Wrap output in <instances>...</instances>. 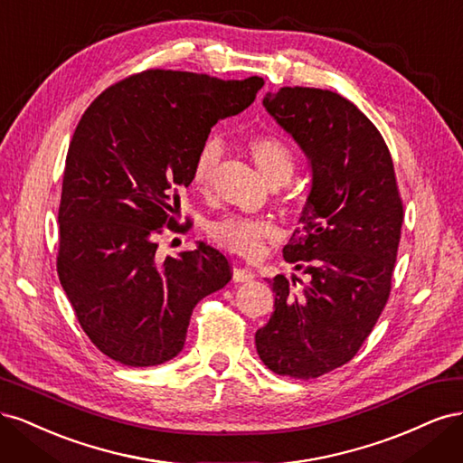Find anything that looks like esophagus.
I'll use <instances>...</instances> for the list:
<instances>
[{
  "instance_id": "1",
  "label": "esophagus",
  "mask_w": 463,
  "mask_h": 463,
  "mask_svg": "<svg viewBox=\"0 0 463 463\" xmlns=\"http://www.w3.org/2000/svg\"><path fill=\"white\" fill-rule=\"evenodd\" d=\"M233 279H235V282H253L255 274H253V270L241 269V266H235V269H233Z\"/></svg>"
}]
</instances>
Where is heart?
<instances>
[{
  "instance_id": "1",
  "label": "heart",
  "mask_w": 463,
  "mask_h": 463,
  "mask_svg": "<svg viewBox=\"0 0 463 463\" xmlns=\"http://www.w3.org/2000/svg\"><path fill=\"white\" fill-rule=\"evenodd\" d=\"M220 145L214 138L201 146L191 165V185L199 193H208L214 184L216 165L220 162ZM247 152L253 158L257 170L269 184H286L296 172V152L276 135H257L247 141ZM208 235L228 249L230 253L255 259L262 253L264 243L272 240L276 230L270 222L259 218L226 216L208 226Z\"/></svg>"
}]
</instances>
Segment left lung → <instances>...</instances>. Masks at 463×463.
<instances>
[{
	"label": "left lung",
	"mask_w": 463,
	"mask_h": 463,
	"mask_svg": "<svg viewBox=\"0 0 463 463\" xmlns=\"http://www.w3.org/2000/svg\"><path fill=\"white\" fill-rule=\"evenodd\" d=\"M262 104L311 160L309 199L284 247L311 279L303 291L269 279L274 313L255 344L270 371L309 381L354 359L384 311L403 203L383 135L344 96L284 87Z\"/></svg>",
	"instance_id": "8db88e82"
}]
</instances>
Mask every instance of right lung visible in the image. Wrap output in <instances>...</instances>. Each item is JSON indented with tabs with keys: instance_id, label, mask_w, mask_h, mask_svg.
Segmentation results:
<instances>
[{
	"instance_id": "1",
	"label": "right lung",
	"mask_w": 463,
	"mask_h": 463,
	"mask_svg": "<svg viewBox=\"0 0 463 463\" xmlns=\"http://www.w3.org/2000/svg\"><path fill=\"white\" fill-rule=\"evenodd\" d=\"M262 85L146 69L82 114L63 172L58 274L80 328L121 365L174 359L194 305L232 279L228 259L204 243L158 260L156 237L177 226L179 189L210 129Z\"/></svg>"
}]
</instances>
